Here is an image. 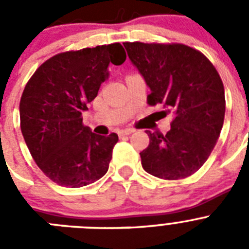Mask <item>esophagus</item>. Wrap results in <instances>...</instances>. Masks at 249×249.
Masks as SVG:
<instances>
[{
	"mask_svg": "<svg viewBox=\"0 0 249 249\" xmlns=\"http://www.w3.org/2000/svg\"><path fill=\"white\" fill-rule=\"evenodd\" d=\"M132 132H133V129H122V131L118 132V136H128Z\"/></svg>",
	"mask_w": 249,
	"mask_h": 249,
	"instance_id": "34e87169",
	"label": "esophagus"
}]
</instances>
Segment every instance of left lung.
Instances as JSON below:
<instances>
[{
  "label": "left lung",
  "mask_w": 249,
  "mask_h": 249,
  "mask_svg": "<svg viewBox=\"0 0 249 249\" xmlns=\"http://www.w3.org/2000/svg\"><path fill=\"white\" fill-rule=\"evenodd\" d=\"M123 46L151 89L148 105L160 103L173 114L166 136L147 131L142 167L162 179L190 177L208 160L223 126L226 98L218 72L202 52L182 43Z\"/></svg>",
  "instance_id": "1"
}]
</instances>
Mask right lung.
<instances>
[{
    "mask_svg": "<svg viewBox=\"0 0 249 249\" xmlns=\"http://www.w3.org/2000/svg\"><path fill=\"white\" fill-rule=\"evenodd\" d=\"M126 61L121 43L67 51L39 66L19 101L21 131L37 166L63 187L87 186L107 173L118 136L96 135L82 112L108 77L109 63Z\"/></svg>",
    "mask_w": 249,
    "mask_h": 249,
    "instance_id": "add662e5",
    "label": "right lung"
}]
</instances>
